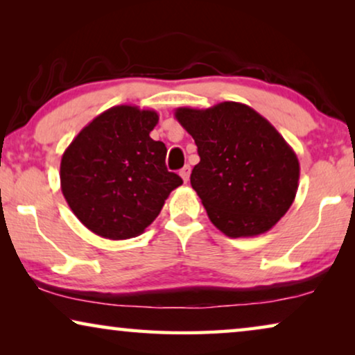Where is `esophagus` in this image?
<instances>
[{"label": "esophagus", "instance_id": "34e87169", "mask_svg": "<svg viewBox=\"0 0 355 355\" xmlns=\"http://www.w3.org/2000/svg\"><path fill=\"white\" fill-rule=\"evenodd\" d=\"M179 176L182 178L184 182H187L189 181V176H191V166H189V164H186V166H184L181 171H179Z\"/></svg>", "mask_w": 355, "mask_h": 355}]
</instances>
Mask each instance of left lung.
Returning a JSON list of instances; mask_svg holds the SVG:
<instances>
[{"instance_id":"obj_1","label":"left lung","mask_w":355,"mask_h":355,"mask_svg":"<svg viewBox=\"0 0 355 355\" xmlns=\"http://www.w3.org/2000/svg\"><path fill=\"white\" fill-rule=\"evenodd\" d=\"M176 119L196 140L200 162L191 174L210 221L227 237L270 231L293 205L299 159L278 130L250 106L223 101L178 108Z\"/></svg>"}]
</instances>
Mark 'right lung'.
Wrapping results in <instances>:
<instances>
[{
  "label": "right lung",
  "instance_id": "obj_1",
  "mask_svg": "<svg viewBox=\"0 0 355 355\" xmlns=\"http://www.w3.org/2000/svg\"><path fill=\"white\" fill-rule=\"evenodd\" d=\"M158 113L119 105L90 121L61 158V191L82 225L105 239L142 234L182 184L150 137Z\"/></svg>",
  "mask_w": 355,
  "mask_h": 355
}]
</instances>
